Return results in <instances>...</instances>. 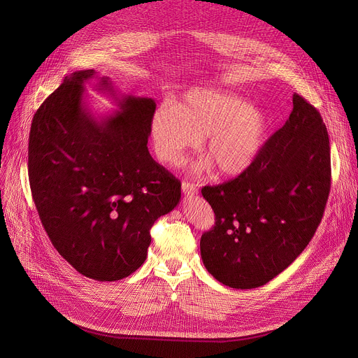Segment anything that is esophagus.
<instances>
[{"label":"esophagus","instance_id":"1","mask_svg":"<svg viewBox=\"0 0 358 358\" xmlns=\"http://www.w3.org/2000/svg\"><path fill=\"white\" fill-rule=\"evenodd\" d=\"M181 189H182V193L185 197H193L197 194V187L193 184V182H189V181H182L181 184Z\"/></svg>","mask_w":358,"mask_h":358}]
</instances>
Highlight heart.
<instances>
[{
  "mask_svg": "<svg viewBox=\"0 0 358 358\" xmlns=\"http://www.w3.org/2000/svg\"><path fill=\"white\" fill-rule=\"evenodd\" d=\"M267 113L232 91L193 88L176 104L158 107L150 117V136L158 158L178 165L203 138L201 150L209 158L196 165L208 171L236 177L247 171L259 155L268 131Z\"/></svg>",
  "mask_w": 358,
  "mask_h": 358,
  "instance_id": "obj_1",
  "label": "heart"
}]
</instances>
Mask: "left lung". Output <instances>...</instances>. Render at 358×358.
<instances>
[{
    "label": "left lung",
    "mask_w": 358,
    "mask_h": 358,
    "mask_svg": "<svg viewBox=\"0 0 358 358\" xmlns=\"http://www.w3.org/2000/svg\"><path fill=\"white\" fill-rule=\"evenodd\" d=\"M329 190L327 126L312 104L293 94L287 122L247 171L201 189L216 216L200 239L206 270L232 289L264 286L308 247Z\"/></svg>",
    "instance_id": "obj_1"
}]
</instances>
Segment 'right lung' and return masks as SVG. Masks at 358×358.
Here are the masks:
<instances>
[{
	"label": "right lung",
	"instance_id": "add662e5",
	"mask_svg": "<svg viewBox=\"0 0 358 358\" xmlns=\"http://www.w3.org/2000/svg\"><path fill=\"white\" fill-rule=\"evenodd\" d=\"M77 71L37 108L29 136V181L43 228L69 264L88 278L116 281L146 259L154 222L181 199V182L148 150L155 101L99 91L119 106L97 119Z\"/></svg>",
	"mask_w": 358,
	"mask_h": 358
}]
</instances>
